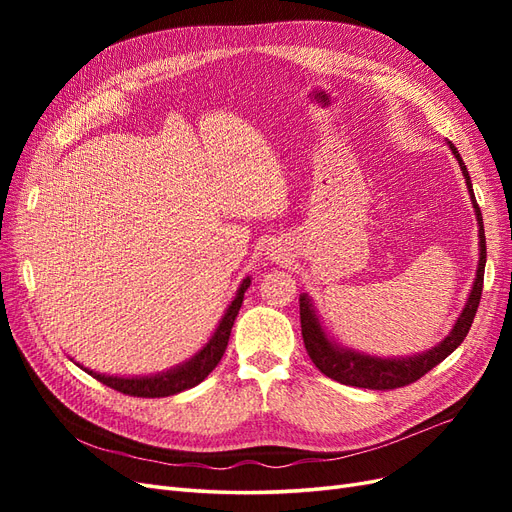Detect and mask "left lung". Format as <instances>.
<instances>
[{"mask_svg":"<svg viewBox=\"0 0 512 512\" xmlns=\"http://www.w3.org/2000/svg\"><path fill=\"white\" fill-rule=\"evenodd\" d=\"M451 151L455 153V158L459 160V166L463 170V177H466L470 198L476 209V220H478V237H480V260H478V271H476V280L470 292V299L463 307V312L453 327L451 335H448L440 346L433 350L410 356V359H376V356H365L352 350H339L333 346L324 331L320 329V322L314 314L312 303L307 301V297L299 299L301 301V335H303V344L309 354L312 363L322 371L324 376H329L335 382H342L348 386H359V389H371V391H391V389H401V386H408L416 382L418 378H423L427 371H431L438 363H442L448 354H451L457 346H461L463 339H466L476 309L480 303V294H483V280H485V262H487V243H485V228H483V215H480L478 203L472 192V181L468 175V168L463 164L459 151L455 149L453 143Z\"/></svg>","mask_w":512,"mask_h":512,"instance_id":"obj_1","label":"left lung"}]
</instances>
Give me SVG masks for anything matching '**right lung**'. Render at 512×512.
Here are the masks:
<instances>
[{
  "instance_id": "add662e5",
  "label": "right lung",
  "mask_w": 512,
  "mask_h": 512,
  "mask_svg": "<svg viewBox=\"0 0 512 512\" xmlns=\"http://www.w3.org/2000/svg\"><path fill=\"white\" fill-rule=\"evenodd\" d=\"M247 286H250V277L243 280L235 301H232L230 307L226 309L220 327L209 339V344L200 350L190 363H185L177 369H170V371H166V374L151 376V378H113V376L96 374V371H89V369H85V371L89 376H94L98 382L111 386V389H115L123 395H130V397H168V395H177L181 391L192 389V386L203 382L222 361V356L228 346V339H230L232 324H235V318L241 309L243 294H245Z\"/></svg>"
}]
</instances>
